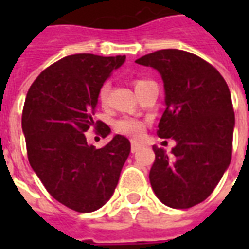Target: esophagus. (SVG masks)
<instances>
[{
    "label": "esophagus",
    "instance_id": "obj_1",
    "mask_svg": "<svg viewBox=\"0 0 249 249\" xmlns=\"http://www.w3.org/2000/svg\"><path fill=\"white\" fill-rule=\"evenodd\" d=\"M140 148H141V144L138 143V142H134V141H132V152L133 154L138 151Z\"/></svg>",
    "mask_w": 249,
    "mask_h": 249
}]
</instances>
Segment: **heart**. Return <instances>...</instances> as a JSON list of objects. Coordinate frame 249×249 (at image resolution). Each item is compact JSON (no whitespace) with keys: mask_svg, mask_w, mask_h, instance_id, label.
Instances as JSON below:
<instances>
[{"mask_svg":"<svg viewBox=\"0 0 249 249\" xmlns=\"http://www.w3.org/2000/svg\"><path fill=\"white\" fill-rule=\"evenodd\" d=\"M144 83H147V80H136V89H138L141 85H143ZM109 94V84L106 83L102 85V88L99 89V93H98V98L101 101L102 105H106L107 103V99H108ZM115 130L117 133H121V134H125V136L134 137V138H138L143 134L144 125L142 121L137 120L134 117H121L119 120L115 121Z\"/></svg>","mask_w":249,"mask_h":249,"instance_id":"1","label":"heart"}]
</instances>
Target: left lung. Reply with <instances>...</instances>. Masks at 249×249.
Returning a JSON list of instances; mask_svg holds the SVG:
<instances>
[{
  "mask_svg": "<svg viewBox=\"0 0 249 249\" xmlns=\"http://www.w3.org/2000/svg\"><path fill=\"white\" fill-rule=\"evenodd\" d=\"M159 72L165 111L158 136L172 138V156L154 146V193L170 208L199 204L212 194L231 161L235 116L230 90L216 68L191 53L164 49L136 60Z\"/></svg>",
  "mask_w": 249,
  "mask_h": 249,
  "instance_id": "obj_1",
  "label": "left lung"
}]
</instances>
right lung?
<instances>
[{
    "mask_svg": "<svg viewBox=\"0 0 249 249\" xmlns=\"http://www.w3.org/2000/svg\"><path fill=\"white\" fill-rule=\"evenodd\" d=\"M125 55L75 54L52 64L31 85L21 129L29 164L55 200L76 212L97 211L109 200L130 154V142L116 134L102 148L88 143L84 133L94 123L98 93Z\"/></svg>",
    "mask_w": 249,
    "mask_h": 249,
    "instance_id": "add662e5",
    "label": "right lung"
}]
</instances>
